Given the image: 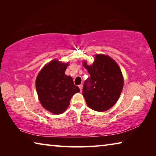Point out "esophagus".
Wrapping results in <instances>:
<instances>
[{
  "label": "esophagus",
  "instance_id": "1",
  "mask_svg": "<svg viewBox=\"0 0 156 156\" xmlns=\"http://www.w3.org/2000/svg\"><path fill=\"white\" fill-rule=\"evenodd\" d=\"M78 87H79V88H80V91H83V84H80V85H79Z\"/></svg>",
  "mask_w": 156,
  "mask_h": 156
}]
</instances>
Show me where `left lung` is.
I'll list each match as a JSON object with an SVG mask.
<instances>
[{
  "instance_id": "1",
  "label": "left lung",
  "mask_w": 156,
  "mask_h": 156,
  "mask_svg": "<svg viewBox=\"0 0 156 156\" xmlns=\"http://www.w3.org/2000/svg\"><path fill=\"white\" fill-rule=\"evenodd\" d=\"M83 65L89 78L85 80L83 95L89 107L96 112H105L114 105L122 92L124 80L121 70L112 58L97 54L93 64Z\"/></svg>"
}]
</instances>
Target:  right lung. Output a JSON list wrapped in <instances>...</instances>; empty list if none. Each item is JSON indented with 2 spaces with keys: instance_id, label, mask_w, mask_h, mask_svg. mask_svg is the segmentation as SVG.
<instances>
[{
  "instance_id": "right-lung-1",
  "label": "right lung",
  "mask_w": 156,
  "mask_h": 156,
  "mask_svg": "<svg viewBox=\"0 0 156 156\" xmlns=\"http://www.w3.org/2000/svg\"><path fill=\"white\" fill-rule=\"evenodd\" d=\"M68 65L57 60H52L42 69L36 78V87L40 102L44 109L54 114L64 113L72 97L80 92L72 78L65 75Z\"/></svg>"
}]
</instances>
